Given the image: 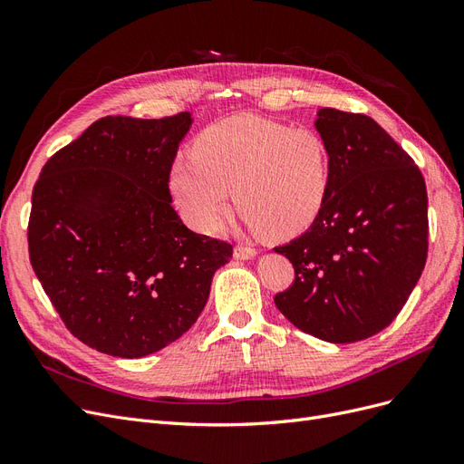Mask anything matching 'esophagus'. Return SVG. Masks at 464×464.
I'll use <instances>...</instances> for the list:
<instances>
[{"instance_id":"obj_1","label":"esophagus","mask_w":464,"mask_h":464,"mask_svg":"<svg viewBox=\"0 0 464 464\" xmlns=\"http://www.w3.org/2000/svg\"><path fill=\"white\" fill-rule=\"evenodd\" d=\"M256 247H251V246H240L237 244L236 247H234V257L236 259H251V257H256Z\"/></svg>"}]
</instances>
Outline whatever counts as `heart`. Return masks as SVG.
Returning <instances> with one entry per match:
<instances>
[{"mask_svg":"<svg viewBox=\"0 0 464 464\" xmlns=\"http://www.w3.org/2000/svg\"><path fill=\"white\" fill-rule=\"evenodd\" d=\"M329 149L307 128L242 114L208 125L191 159H178L170 186L191 227L218 232L234 201L246 227L271 237L304 232L329 189Z\"/></svg>","mask_w":464,"mask_h":464,"instance_id":"1","label":"heart"}]
</instances>
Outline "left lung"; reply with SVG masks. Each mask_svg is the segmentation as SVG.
Returning a JSON list of instances; mask_svg holds the SVG:
<instances>
[{
    "mask_svg": "<svg viewBox=\"0 0 464 464\" xmlns=\"http://www.w3.org/2000/svg\"><path fill=\"white\" fill-rule=\"evenodd\" d=\"M315 128L329 149L327 198L310 230L275 247L294 266L275 304L307 334L358 343L399 315L424 271L426 181L370 116L321 108Z\"/></svg>",
    "mask_w": 464,
    "mask_h": 464,
    "instance_id": "8db88e82",
    "label": "left lung"
}]
</instances>
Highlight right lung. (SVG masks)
I'll use <instances>...</instances> for the list:
<instances>
[{
    "mask_svg": "<svg viewBox=\"0 0 464 464\" xmlns=\"http://www.w3.org/2000/svg\"><path fill=\"white\" fill-rule=\"evenodd\" d=\"M191 125L106 116L50 157L33 189L31 265L65 327L87 346L141 358L179 339L232 246L191 232L170 172Z\"/></svg>",
    "mask_w": 464,
    "mask_h": 464,
    "instance_id": "obj_1",
    "label": "right lung"
}]
</instances>
